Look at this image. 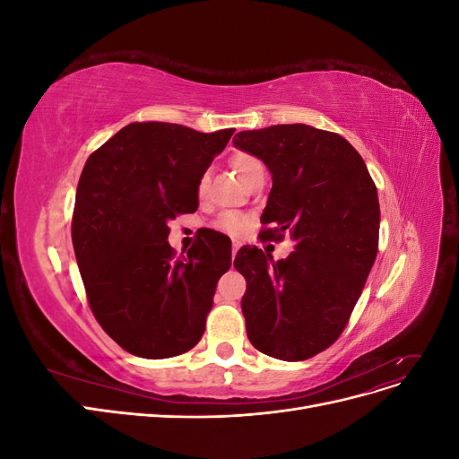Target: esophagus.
Returning <instances> with one entry per match:
<instances>
[{
  "label": "esophagus",
  "mask_w": 459,
  "mask_h": 459,
  "mask_svg": "<svg viewBox=\"0 0 459 459\" xmlns=\"http://www.w3.org/2000/svg\"><path fill=\"white\" fill-rule=\"evenodd\" d=\"M239 247H241V243H239V241H233V245H231V255H233V258H235V255H238Z\"/></svg>",
  "instance_id": "1"
}]
</instances>
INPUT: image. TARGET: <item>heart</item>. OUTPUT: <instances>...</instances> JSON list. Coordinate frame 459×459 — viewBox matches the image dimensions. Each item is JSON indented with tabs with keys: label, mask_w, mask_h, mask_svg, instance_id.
<instances>
[{
	"label": "heart",
	"mask_w": 459,
	"mask_h": 459,
	"mask_svg": "<svg viewBox=\"0 0 459 459\" xmlns=\"http://www.w3.org/2000/svg\"><path fill=\"white\" fill-rule=\"evenodd\" d=\"M231 164H233V169L239 172V176H241L243 179H245L248 174H251V172L256 169V166H262L253 155H248V152H233ZM206 187H208V174L203 172V174L199 176V182H197L199 195H204ZM216 226H218L221 231H226L228 235H241V233L245 231V228H247V218H245L243 214H239V212H224V214H221V216L218 218Z\"/></svg>",
	"instance_id": "heart-1"
}]
</instances>
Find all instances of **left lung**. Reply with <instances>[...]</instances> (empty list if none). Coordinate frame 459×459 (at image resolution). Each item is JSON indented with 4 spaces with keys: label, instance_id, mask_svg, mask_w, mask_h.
Listing matches in <instances>:
<instances>
[{
    "label": "left lung",
    "instance_id": "8db88e82",
    "mask_svg": "<svg viewBox=\"0 0 459 459\" xmlns=\"http://www.w3.org/2000/svg\"><path fill=\"white\" fill-rule=\"evenodd\" d=\"M233 145L260 159L272 191L260 221L268 238L289 231L295 251L273 262L241 247V310L256 351L300 362L339 339L362 295L379 247L377 187L342 135L307 124L239 132Z\"/></svg>",
    "mask_w": 459,
    "mask_h": 459
}]
</instances>
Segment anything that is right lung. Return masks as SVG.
Returning <instances> with one entry per match:
<instances>
[{"label": "right lung", "mask_w": 459, "mask_h": 459, "mask_svg": "<svg viewBox=\"0 0 459 459\" xmlns=\"http://www.w3.org/2000/svg\"><path fill=\"white\" fill-rule=\"evenodd\" d=\"M132 122L82 170L73 245L90 308L124 351L149 359L191 351L204 333L231 243L206 231L176 258L169 221L199 206L197 182L233 135Z\"/></svg>", "instance_id": "right-lung-1"}]
</instances>
